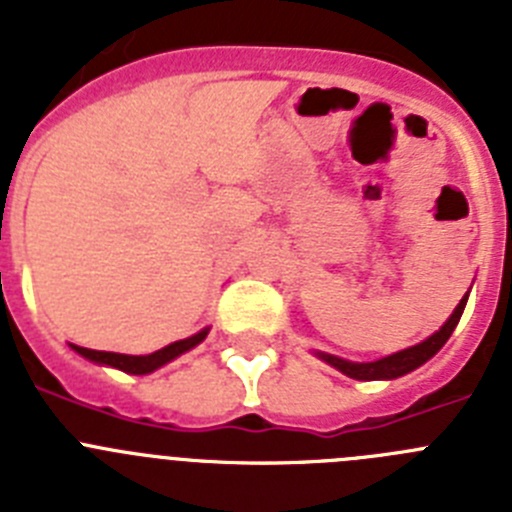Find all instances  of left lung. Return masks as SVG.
<instances>
[{"mask_svg": "<svg viewBox=\"0 0 512 512\" xmlns=\"http://www.w3.org/2000/svg\"><path fill=\"white\" fill-rule=\"evenodd\" d=\"M464 305H467V297L456 305L454 315H451V318L446 320V325H443L441 330H436L431 338H425V341L418 343V346H410L405 348V351H397V354L392 356H384V359L379 361L354 364V361L338 359V356H330V354H320V359L328 361L330 366H336L338 372H343L351 379H364V382H369V379H397L402 377V374L418 369L420 364H425L431 356H436L438 351H441L443 343L449 341V336L454 333L456 323H459L461 318V312H464Z\"/></svg>", "mask_w": 512, "mask_h": 512, "instance_id": "obj_1", "label": "left lung"}]
</instances>
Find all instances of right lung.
Listing matches in <instances>:
<instances>
[{
  "instance_id": "1",
  "label": "right lung",
  "mask_w": 512,
  "mask_h": 512,
  "mask_svg": "<svg viewBox=\"0 0 512 512\" xmlns=\"http://www.w3.org/2000/svg\"><path fill=\"white\" fill-rule=\"evenodd\" d=\"M205 336H207V328L200 330L197 336L171 343V346L161 348V351H156V354H148V356L112 354V351H94V348H84V346H74V351H76V354H81V356H87L89 361H97V364L115 366V369H120V372L151 374L153 369L169 364L171 359H176V356H182L184 351H189V348H194V346H197V343L205 341Z\"/></svg>"
}]
</instances>
